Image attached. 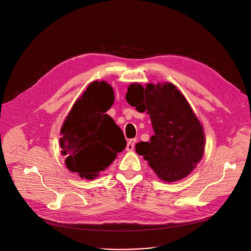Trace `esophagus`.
Returning <instances> with one entry per match:
<instances>
[{
  "label": "esophagus",
  "mask_w": 251,
  "mask_h": 251,
  "mask_svg": "<svg viewBox=\"0 0 251 251\" xmlns=\"http://www.w3.org/2000/svg\"><path fill=\"white\" fill-rule=\"evenodd\" d=\"M135 143H136V139H130L127 142V146H126V150L127 151H132L135 147Z\"/></svg>",
  "instance_id": "obj_1"
}]
</instances>
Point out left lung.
Returning <instances> with one entry per match:
<instances>
[{
  "instance_id": "8db88e82",
  "label": "left lung",
  "mask_w": 251,
  "mask_h": 251,
  "mask_svg": "<svg viewBox=\"0 0 251 251\" xmlns=\"http://www.w3.org/2000/svg\"><path fill=\"white\" fill-rule=\"evenodd\" d=\"M126 100L137 111H147L154 130L149 142L135 149L149 162L163 181L186 177L201 160L204 151L203 128L190 105L171 83L131 85Z\"/></svg>"
}]
</instances>
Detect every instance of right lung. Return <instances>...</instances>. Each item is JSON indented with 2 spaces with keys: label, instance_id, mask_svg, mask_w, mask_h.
<instances>
[{
  "label": "right lung",
  "instance_id": "add662e5",
  "mask_svg": "<svg viewBox=\"0 0 251 251\" xmlns=\"http://www.w3.org/2000/svg\"><path fill=\"white\" fill-rule=\"evenodd\" d=\"M113 103V89L108 83H91L62 126L60 146L66 166L82 178L98 176L126 147L122 130L105 114Z\"/></svg>",
  "mask_w": 251,
  "mask_h": 251
}]
</instances>
